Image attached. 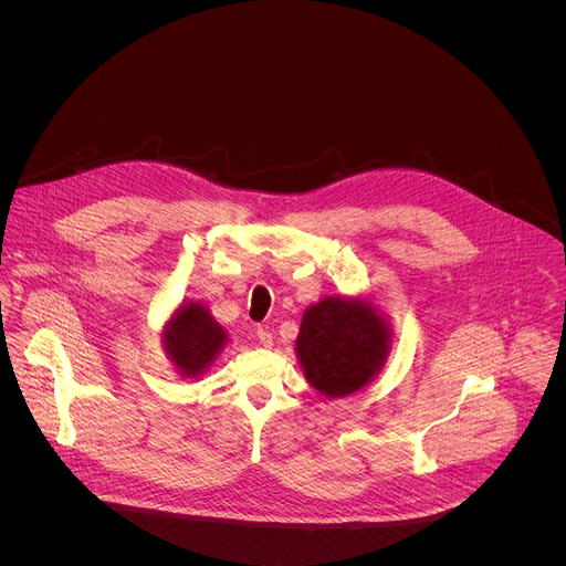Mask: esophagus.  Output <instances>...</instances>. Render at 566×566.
I'll use <instances>...</instances> for the list:
<instances>
[{
	"mask_svg": "<svg viewBox=\"0 0 566 566\" xmlns=\"http://www.w3.org/2000/svg\"><path fill=\"white\" fill-rule=\"evenodd\" d=\"M256 339H259V342H261V346H265V348H268V346H272V333H270L268 328H263V326H259V328H256Z\"/></svg>",
	"mask_w": 566,
	"mask_h": 566,
	"instance_id": "esophagus-1",
	"label": "esophagus"
}]
</instances>
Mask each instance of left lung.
Here are the masks:
<instances>
[{"label":"left lung","mask_w":566,"mask_h":566,"mask_svg":"<svg viewBox=\"0 0 566 566\" xmlns=\"http://www.w3.org/2000/svg\"><path fill=\"white\" fill-rule=\"evenodd\" d=\"M392 328L364 296H326L307 307L296 337V357L310 386L326 399L366 388L384 368Z\"/></svg>","instance_id":"1"}]
</instances>
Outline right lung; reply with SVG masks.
<instances>
[{
  "label": "right lung",
  "instance_id": "right-lung-1",
  "mask_svg": "<svg viewBox=\"0 0 566 566\" xmlns=\"http://www.w3.org/2000/svg\"><path fill=\"white\" fill-rule=\"evenodd\" d=\"M161 342L174 370L185 379H198L222 353L229 333L207 305L182 301L163 326Z\"/></svg>",
  "mask_w": 566,
  "mask_h": 566
}]
</instances>
